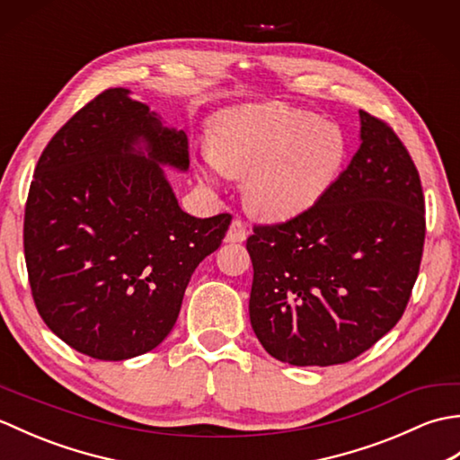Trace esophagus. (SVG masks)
<instances>
[{"label": "esophagus", "mask_w": 460, "mask_h": 460, "mask_svg": "<svg viewBox=\"0 0 460 460\" xmlns=\"http://www.w3.org/2000/svg\"><path fill=\"white\" fill-rule=\"evenodd\" d=\"M247 235H249L247 225L241 219H233L229 225V231H227V241L229 243H243L247 239Z\"/></svg>", "instance_id": "1"}]
</instances>
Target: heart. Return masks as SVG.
<instances>
[{
	"label": "heart",
	"mask_w": 460,
	"mask_h": 460,
	"mask_svg": "<svg viewBox=\"0 0 460 460\" xmlns=\"http://www.w3.org/2000/svg\"><path fill=\"white\" fill-rule=\"evenodd\" d=\"M209 148L211 158L199 165L201 180L213 183L219 172L249 175V209L269 221L314 208L340 178L348 155L346 136L336 124L279 102L219 114Z\"/></svg>",
	"instance_id": "obj_1"
}]
</instances>
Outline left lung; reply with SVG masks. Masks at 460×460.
Instances as JSON below:
<instances>
[{
    "label": "left lung",
    "instance_id": "1",
    "mask_svg": "<svg viewBox=\"0 0 460 460\" xmlns=\"http://www.w3.org/2000/svg\"><path fill=\"white\" fill-rule=\"evenodd\" d=\"M361 146L314 208L255 223L251 326L272 358L334 366L364 354L403 316L425 245V195L411 154L359 111Z\"/></svg>",
    "mask_w": 460,
    "mask_h": 460
}]
</instances>
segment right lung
I'll use <instances>...</instances> for the list:
<instances>
[{
	"label": "right lung",
	"mask_w": 460,
	"mask_h": 460,
	"mask_svg": "<svg viewBox=\"0 0 460 460\" xmlns=\"http://www.w3.org/2000/svg\"><path fill=\"white\" fill-rule=\"evenodd\" d=\"M138 139L149 154L132 153ZM160 164L188 170L185 132L162 128L126 89H106L57 130L35 165L23 217L39 316L96 359L146 354L170 334L199 262L231 213L181 211Z\"/></svg>",
	"instance_id": "obj_1"
}]
</instances>
